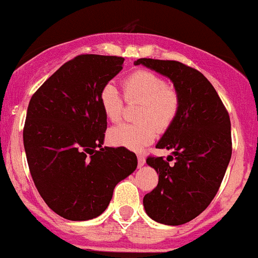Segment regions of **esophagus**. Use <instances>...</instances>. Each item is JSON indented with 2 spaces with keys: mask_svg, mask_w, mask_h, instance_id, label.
<instances>
[{
  "mask_svg": "<svg viewBox=\"0 0 258 258\" xmlns=\"http://www.w3.org/2000/svg\"><path fill=\"white\" fill-rule=\"evenodd\" d=\"M138 162H139V167H142L143 165L145 163V157L144 156H138Z\"/></svg>",
  "mask_w": 258,
  "mask_h": 258,
  "instance_id": "obj_1",
  "label": "esophagus"
}]
</instances>
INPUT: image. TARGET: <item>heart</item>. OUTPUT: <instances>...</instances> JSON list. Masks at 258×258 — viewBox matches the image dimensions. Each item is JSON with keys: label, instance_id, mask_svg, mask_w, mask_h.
I'll use <instances>...</instances> for the list:
<instances>
[{"label": "heart", "instance_id": "b5f03b06", "mask_svg": "<svg viewBox=\"0 0 258 258\" xmlns=\"http://www.w3.org/2000/svg\"><path fill=\"white\" fill-rule=\"evenodd\" d=\"M123 97L127 102H140L139 123L119 124L109 131L110 144L131 151H142L151 144L158 130L166 131L174 124L182 107V98L175 87L153 71L136 70L122 80ZM98 101L105 118L115 123L123 113V100L113 84H105Z\"/></svg>", "mask_w": 258, "mask_h": 258}]
</instances>
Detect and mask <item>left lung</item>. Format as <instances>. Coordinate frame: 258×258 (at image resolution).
Here are the masks:
<instances>
[{
    "mask_svg": "<svg viewBox=\"0 0 258 258\" xmlns=\"http://www.w3.org/2000/svg\"><path fill=\"white\" fill-rule=\"evenodd\" d=\"M135 64L167 76L182 98L178 118L156 145L171 149L174 156L147 158L158 184L143 204L156 222L183 225L207 209L221 187L232 153L230 115L214 87L194 67L152 58Z\"/></svg>",
    "mask_w": 258,
    "mask_h": 258,
    "instance_id": "obj_1",
    "label": "left lung"
}]
</instances>
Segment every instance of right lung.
Returning <instances> with one entry per match:
<instances>
[{"label": "right lung", "mask_w": 258, "mask_h": 258, "mask_svg": "<svg viewBox=\"0 0 258 258\" xmlns=\"http://www.w3.org/2000/svg\"><path fill=\"white\" fill-rule=\"evenodd\" d=\"M123 61L116 55H76L28 104L23 143L31 176L46 205L70 221L104 213L114 187L138 166L136 154L126 148H102L107 122L98 95Z\"/></svg>", "instance_id": "right-lung-1"}]
</instances>
